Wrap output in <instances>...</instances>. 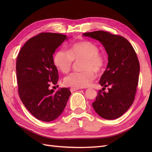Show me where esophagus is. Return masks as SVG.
<instances>
[{
    "label": "esophagus",
    "instance_id": "esophagus-1",
    "mask_svg": "<svg viewBox=\"0 0 152 152\" xmlns=\"http://www.w3.org/2000/svg\"><path fill=\"white\" fill-rule=\"evenodd\" d=\"M83 88H80V87H71L70 88V91L71 92H73L75 91H77V90H79V89H82Z\"/></svg>",
    "mask_w": 152,
    "mask_h": 152
}]
</instances>
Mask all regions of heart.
<instances>
[{"instance_id": "1", "label": "heart", "mask_w": 152, "mask_h": 152, "mask_svg": "<svg viewBox=\"0 0 152 152\" xmlns=\"http://www.w3.org/2000/svg\"><path fill=\"white\" fill-rule=\"evenodd\" d=\"M82 59L81 70L73 72L66 77L64 82L66 86L83 88L89 86L94 79L95 73L102 71L105 65L104 56L99 53L97 45L91 41L84 40L73 44L67 51L60 49L55 53L53 61L54 65L61 72H69L73 61Z\"/></svg>"}]
</instances>
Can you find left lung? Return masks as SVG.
Wrapping results in <instances>:
<instances>
[{
  "instance_id": "1",
  "label": "left lung",
  "mask_w": 152,
  "mask_h": 152,
  "mask_svg": "<svg viewBox=\"0 0 152 152\" xmlns=\"http://www.w3.org/2000/svg\"><path fill=\"white\" fill-rule=\"evenodd\" d=\"M83 35L99 41L108 54L107 69L99 80L103 87L92 105L101 117L113 120L126 112L134 102L140 70L138 59L131 44L122 36L104 31ZM107 86L109 91L104 92Z\"/></svg>"
}]
</instances>
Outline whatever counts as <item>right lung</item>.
Instances as JSON below:
<instances>
[{
  "label": "right lung",
  "instance_id": "right-lung-1",
  "mask_svg": "<svg viewBox=\"0 0 152 152\" xmlns=\"http://www.w3.org/2000/svg\"><path fill=\"white\" fill-rule=\"evenodd\" d=\"M65 40V35L41 33L27 41L18 55L16 69L20 99L31 115L44 122L60 115L71 94L66 87L56 93L49 89L59 79L53 54Z\"/></svg>",
  "mask_w": 152,
  "mask_h": 152
}]
</instances>
